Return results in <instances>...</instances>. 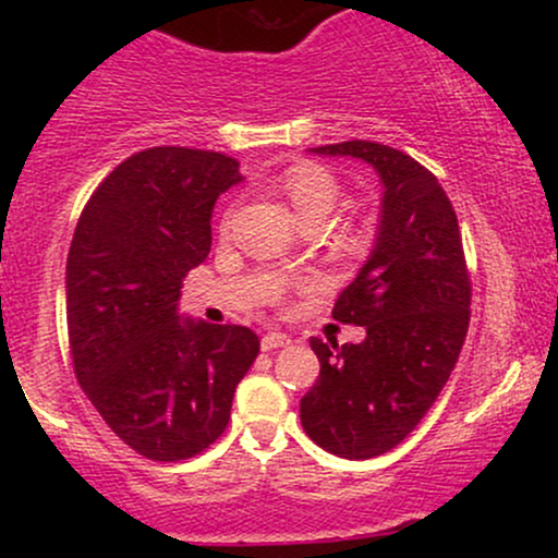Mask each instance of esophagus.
Returning a JSON list of instances; mask_svg holds the SVG:
<instances>
[{
    "label": "esophagus",
    "instance_id": "obj_1",
    "mask_svg": "<svg viewBox=\"0 0 558 558\" xmlns=\"http://www.w3.org/2000/svg\"><path fill=\"white\" fill-rule=\"evenodd\" d=\"M283 345H291V338L286 332H267L262 338V351H275V349H283Z\"/></svg>",
    "mask_w": 558,
    "mask_h": 558
}]
</instances>
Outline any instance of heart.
Returning <instances> with one entry per match:
<instances>
[{"mask_svg": "<svg viewBox=\"0 0 558 558\" xmlns=\"http://www.w3.org/2000/svg\"><path fill=\"white\" fill-rule=\"evenodd\" d=\"M283 194L291 204L293 215H296L299 226L301 222H323V226H328L338 202H341V183L336 181L332 172L319 168V165L301 162L283 175Z\"/></svg>", "mask_w": 558, "mask_h": 558, "instance_id": "heart-1", "label": "heart"}]
</instances>
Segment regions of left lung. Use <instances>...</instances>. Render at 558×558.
Here are the masks:
<instances>
[{
	"mask_svg": "<svg viewBox=\"0 0 558 558\" xmlns=\"http://www.w3.org/2000/svg\"><path fill=\"white\" fill-rule=\"evenodd\" d=\"M310 151L362 159L383 185L373 252L332 306L367 338H312L319 377L301 399V425L319 448L373 459L420 425L459 360L472 296L462 233L438 178L403 151L375 141Z\"/></svg>",
	"mask_w": 558,
	"mask_h": 558,
	"instance_id": "left-lung-1",
	"label": "left lung"
}]
</instances>
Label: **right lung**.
I'll return each instance as SVG.
<instances>
[{
	"mask_svg": "<svg viewBox=\"0 0 558 558\" xmlns=\"http://www.w3.org/2000/svg\"><path fill=\"white\" fill-rule=\"evenodd\" d=\"M220 151L155 146L120 162L88 198L68 254L75 377L141 457H196L228 427L257 332L178 312L183 278L213 246L217 196L241 183Z\"/></svg>",
	"mask_w": 558,
	"mask_h": 558,
	"instance_id": "1",
	"label": "right lung"
}]
</instances>
